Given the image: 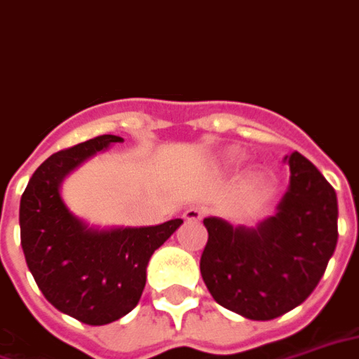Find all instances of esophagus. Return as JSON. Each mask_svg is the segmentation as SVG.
I'll return each instance as SVG.
<instances>
[{"label": "esophagus", "instance_id": "1", "mask_svg": "<svg viewBox=\"0 0 359 359\" xmlns=\"http://www.w3.org/2000/svg\"><path fill=\"white\" fill-rule=\"evenodd\" d=\"M203 214H205L203 208H198V206H189L187 210L183 212V218L187 219V222H198V219L203 218Z\"/></svg>", "mask_w": 359, "mask_h": 359}]
</instances>
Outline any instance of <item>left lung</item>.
Here are the masks:
<instances>
[{
    "mask_svg": "<svg viewBox=\"0 0 359 359\" xmlns=\"http://www.w3.org/2000/svg\"><path fill=\"white\" fill-rule=\"evenodd\" d=\"M290 185L277 214L256 229L205 218L208 231L201 276L212 298L243 318L268 321L304 302L339 239V206L331 183L300 153L285 156Z\"/></svg>",
    "mask_w": 359,
    "mask_h": 359,
    "instance_id": "left-lung-1",
    "label": "left lung"
}]
</instances>
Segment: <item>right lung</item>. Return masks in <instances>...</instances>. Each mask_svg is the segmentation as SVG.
<instances>
[{
  "instance_id": "add662e5",
  "label": "right lung",
  "mask_w": 359,
  "mask_h": 359,
  "mask_svg": "<svg viewBox=\"0 0 359 359\" xmlns=\"http://www.w3.org/2000/svg\"><path fill=\"white\" fill-rule=\"evenodd\" d=\"M122 141L99 135L51 154L20 198V245L28 269L59 312L88 325H107L132 312L145 289L149 258L183 224L176 218L161 226L91 229L62 203L65 176Z\"/></svg>"
}]
</instances>
